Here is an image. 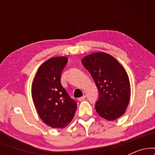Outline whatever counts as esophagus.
Masks as SVG:
<instances>
[{
    "instance_id": "esophagus-1",
    "label": "esophagus",
    "mask_w": 155,
    "mask_h": 155,
    "mask_svg": "<svg viewBox=\"0 0 155 155\" xmlns=\"http://www.w3.org/2000/svg\"><path fill=\"white\" fill-rule=\"evenodd\" d=\"M85 98H86L85 96L80 97V98H78V101H84V99H85Z\"/></svg>"
}]
</instances>
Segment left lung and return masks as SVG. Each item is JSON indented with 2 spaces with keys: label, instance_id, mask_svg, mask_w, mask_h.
I'll return each instance as SVG.
<instances>
[{
  "label": "left lung",
  "instance_id": "obj_1",
  "mask_svg": "<svg viewBox=\"0 0 155 155\" xmlns=\"http://www.w3.org/2000/svg\"><path fill=\"white\" fill-rule=\"evenodd\" d=\"M99 90L95 109L101 117L114 120L125 114L130 98V84L126 70L109 54L96 52L82 59Z\"/></svg>",
  "mask_w": 155,
  "mask_h": 155
}]
</instances>
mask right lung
Instances as JSON below:
<instances>
[{
	"label": "right lung",
	"instance_id": "1",
	"mask_svg": "<svg viewBox=\"0 0 155 155\" xmlns=\"http://www.w3.org/2000/svg\"><path fill=\"white\" fill-rule=\"evenodd\" d=\"M67 62L65 56L48 59L40 65L32 82L31 97L39 118L53 128L67 126L77 109V103L61 83V73Z\"/></svg>",
	"mask_w": 155,
	"mask_h": 155
}]
</instances>
